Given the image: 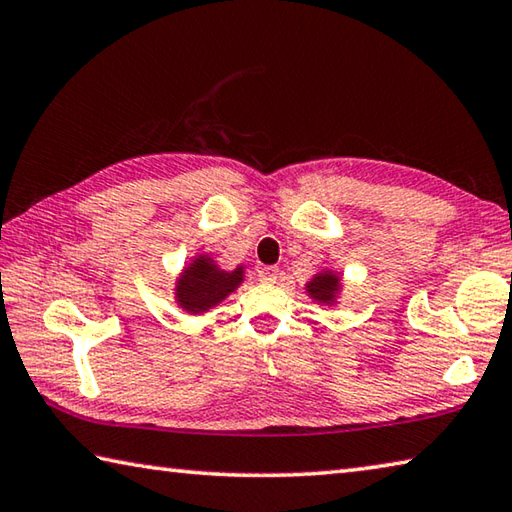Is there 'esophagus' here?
Here are the masks:
<instances>
[{
	"instance_id": "34e87169",
	"label": "esophagus",
	"mask_w": 512,
	"mask_h": 512,
	"mask_svg": "<svg viewBox=\"0 0 512 512\" xmlns=\"http://www.w3.org/2000/svg\"><path fill=\"white\" fill-rule=\"evenodd\" d=\"M277 275H280V271H277L275 266H264V268H259L257 280L264 282V284H275L277 282Z\"/></svg>"
}]
</instances>
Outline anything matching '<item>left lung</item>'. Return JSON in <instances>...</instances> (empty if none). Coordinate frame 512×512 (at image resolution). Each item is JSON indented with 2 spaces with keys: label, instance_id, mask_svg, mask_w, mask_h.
<instances>
[{
  "label": "left lung",
  "instance_id": "left-lung-1",
  "mask_svg": "<svg viewBox=\"0 0 512 512\" xmlns=\"http://www.w3.org/2000/svg\"><path fill=\"white\" fill-rule=\"evenodd\" d=\"M306 288H309V293L315 297V300L331 302L333 293H336V288H338V280H336V275L322 273V275H315L313 282Z\"/></svg>",
  "mask_w": 512,
  "mask_h": 512
}]
</instances>
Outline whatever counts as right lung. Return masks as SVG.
<instances>
[{
    "instance_id": "obj_1",
    "label": "right lung",
    "mask_w": 512,
    "mask_h": 512,
    "mask_svg": "<svg viewBox=\"0 0 512 512\" xmlns=\"http://www.w3.org/2000/svg\"><path fill=\"white\" fill-rule=\"evenodd\" d=\"M241 282V268L232 273H224L212 266L210 259L199 257L194 264L183 273L176 288V297L185 311L199 313L210 306L224 300L228 293L235 291V286Z\"/></svg>"
}]
</instances>
